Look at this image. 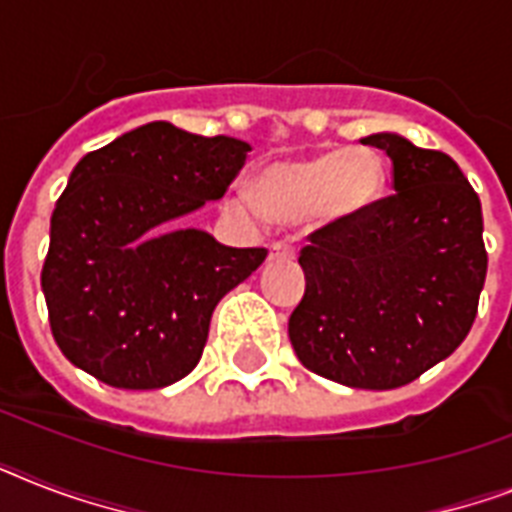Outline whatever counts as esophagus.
<instances>
[{"mask_svg":"<svg viewBox=\"0 0 512 512\" xmlns=\"http://www.w3.org/2000/svg\"><path fill=\"white\" fill-rule=\"evenodd\" d=\"M271 260H295V247L287 241H276L271 247Z\"/></svg>","mask_w":512,"mask_h":512,"instance_id":"obj_1","label":"esophagus"}]
</instances>
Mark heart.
<instances>
[{
    "mask_svg": "<svg viewBox=\"0 0 512 512\" xmlns=\"http://www.w3.org/2000/svg\"><path fill=\"white\" fill-rule=\"evenodd\" d=\"M382 185L385 162L374 148H327L265 164L255 177V201L247 193H231L225 207L249 223L263 215L292 223L316 207L329 217H350L369 207Z\"/></svg>",
    "mask_w": 512,
    "mask_h": 512,
    "instance_id": "b5f03b06",
    "label": "heart"
}]
</instances>
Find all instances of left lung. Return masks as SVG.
<instances>
[{
	"label": "left lung",
	"mask_w": 512,
	"mask_h": 512,
	"mask_svg": "<svg viewBox=\"0 0 512 512\" xmlns=\"http://www.w3.org/2000/svg\"><path fill=\"white\" fill-rule=\"evenodd\" d=\"M361 143L390 156L396 193L311 233L289 340L327 380L390 390L460 348L489 257L481 199L452 156L393 132Z\"/></svg>",
	"instance_id": "left-lung-1"
}]
</instances>
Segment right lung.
Masks as SVG:
<instances>
[{
	"label": "right lung",
	"mask_w": 512,
	"mask_h": 512,
	"mask_svg": "<svg viewBox=\"0 0 512 512\" xmlns=\"http://www.w3.org/2000/svg\"><path fill=\"white\" fill-rule=\"evenodd\" d=\"M249 143L143 124L79 159L50 220L42 292L52 337L106 385L154 390L199 364L215 305L268 249L180 228L223 199Z\"/></svg>",
	"instance_id": "right-lung-1"
}]
</instances>
